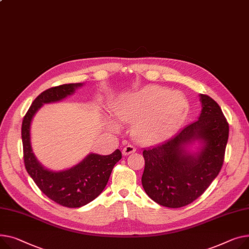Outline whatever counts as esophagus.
Listing matches in <instances>:
<instances>
[{
	"label": "esophagus",
	"instance_id": "1",
	"mask_svg": "<svg viewBox=\"0 0 249 249\" xmlns=\"http://www.w3.org/2000/svg\"><path fill=\"white\" fill-rule=\"evenodd\" d=\"M136 151V148L133 146V145H127L126 147H124L123 148V151H122V153H123V155H129V154H131V153H134Z\"/></svg>",
	"mask_w": 249,
	"mask_h": 249
}]
</instances>
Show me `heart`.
I'll return each mask as SVG.
<instances>
[{
	"instance_id": "heart-1",
	"label": "heart",
	"mask_w": 249,
	"mask_h": 249,
	"mask_svg": "<svg viewBox=\"0 0 249 249\" xmlns=\"http://www.w3.org/2000/svg\"><path fill=\"white\" fill-rule=\"evenodd\" d=\"M119 122L132 124V135L142 144H155L176 132L185 122L189 104L180 92L152 85L123 96L114 105ZM116 129V125H113Z\"/></svg>"
}]
</instances>
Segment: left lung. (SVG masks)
<instances>
[{
	"instance_id": "obj_1",
	"label": "left lung",
	"mask_w": 249,
	"mask_h": 249,
	"mask_svg": "<svg viewBox=\"0 0 249 249\" xmlns=\"http://www.w3.org/2000/svg\"><path fill=\"white\" fill-rule=\"evenodd\" d=\"M198 120L169 140L143 151L145 167L142 185L156 203L170 208L193 202L209 187L224 162L229 125L219 105L205 94ZM194 140L204 146L191 155L184 146Z\"/></svg>"
}]
</instances>
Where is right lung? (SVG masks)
I'll return each instance as SVG.
<instances>
[{"instance_id":"add662e5","label":"right lung","mask_w":249,"mask_h":249,"mask_svg":"<svg viewBox=\"0 0 249 249\" xmlns=\"http://www.w3.org/2000/svg\"><path fill=\"white\" fill-rule=\"evenodd\" d=\"M80 86L81 83H72L45 90L32 103L22 123L24 163L27 172L50 199L69 208L86 205L100 195L107 185L114 165L122 158L119 149L106 156L90 154L75 167L61 172L50 171L37 161L30 141V126L35 113L43 104L60 101L73 94Z\"/></svg>"}]
</instances>
